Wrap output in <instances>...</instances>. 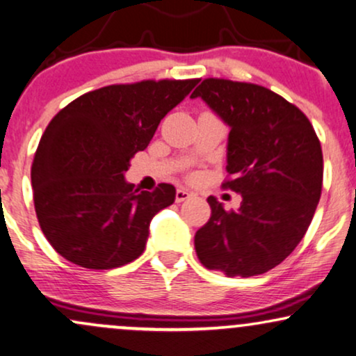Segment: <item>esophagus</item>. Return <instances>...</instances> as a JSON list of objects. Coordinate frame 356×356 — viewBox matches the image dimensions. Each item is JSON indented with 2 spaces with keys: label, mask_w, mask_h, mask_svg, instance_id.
Segmentation results:
<instances>
[{
  "label": "esophagus",
  "mask_w": 356,
  "mask_h": 356,
  "mask_svg": "<svg viewBox=\"0 0 356 356\" xmlns=\"http://www.w3.org/2000/svg\"><path fill=\"white\" fill-rule=\"evenodd\" d=\"M191 195L192 193L186 191V188H177V192H175V202H177V204H181V202L187 200Z\"/></svg>",
  "instance_id": "esophagus-1"
}]
</instances>
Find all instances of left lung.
I'll use <instances>...</instances> for the list:
<instances>
[{
    "instance_id": "left-lung-1",
    "label": "left lung",
    "mask_w": 356,
    "mask_h": 356,
    "mask_svg": "<svg viewBox=\"0 0 356 356\" xmlns=\"http://www.w3.org/2000/svg\"><path fill=\"white\" fill-rule=\"evenodd\" d=\"M200 97L230 126L223 187L238 210L209 197L211 217L195 233L197 256L228 277L258 276L282 263L307 232L321 200L322 147L307 116L261 85L205 79Z\"/></svg>"
}]
</instances>
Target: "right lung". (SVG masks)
Returning <instances> with one entry per match:
<instances>
[{
    "label": "right lung",
    "mask_w": 356,
    "mask_h": 356,
    "mask_svg": "<svg viewBox=\"0 0 356 356\" xmlns=\"http://www.w3.org/2000/svg\"><path fill=\"white\" fill-rule=\"evenodd\" d=\"M199 80H143L85 93L54 116L31 168L40 230L58 254L88 269H113L143 254L154 215L175 200L159 184L134 191L124 172L161 120Z\"/></svg>",
    "instance_id": "1"
}]
</instances>
